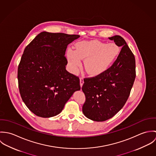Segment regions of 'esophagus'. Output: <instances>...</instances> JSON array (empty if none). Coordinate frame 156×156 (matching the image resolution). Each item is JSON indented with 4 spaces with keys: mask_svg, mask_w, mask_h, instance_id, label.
Instances as JSON below:
<instances>
[{
    "mask_svg": "<svg viewBox=\"0 0 156 156\" xmlns=\"http://www.w3.org/2000/svg\"><path fill=\"white\" fill-rule=\"evenodd\" d=\"M83 83H84L83 79L82 77H80V87H82Z\"/></svg>",
    "mask_w": 156,
    "mask_h": 156,
    "instance_id": "1",
    "label": "esophagus"
}]
</instances>
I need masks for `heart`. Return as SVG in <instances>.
<instances>
[{
    "label": "heart",
    "mask_w": 156,
    "mask_h": 156,
    "mask_svg": "<svg viewBox=\"0 0 156 156\" xmlns=\"http://www.w3.org/2000/svg\"><path fill=\"white\" fill-rule=\"evenodd\" d=\"M119 47L115 43L106 44L98 40L81 41L76 44V50L69 48L67 58L74 71L81 66V59H85V68L92 76L101 74L111 66L118 56Z\"/></svg>",
    "instance_id": "obj_1"
}]
</instances>
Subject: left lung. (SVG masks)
<instances>
[{
  "mask_svg": "<svg viewBox=\"0 0 156 156\" xmlns=\"http://www.w3.org/2000/svg\"><path fill=\"white\" fill-rule=\"evenodd\" d=\"M121 47L117 59L105 72L84 79L82 89L85 95L83 114L94 121L112 118L126 104L136 77L133 53L121 36L109 38Z\"/></svg>",
  "mask_w": 156,
  "mask_h": 156,
  "instance_id": "1",
  "label": "left lung"
}]
</instances>
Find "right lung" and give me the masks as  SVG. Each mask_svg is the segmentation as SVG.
<instances>
[{
  "label": "right lung",
  "mask_w": 156,
  "mask_h": 156,
  "mask_svg": "<svg viewBox=\"0 0 156 156\" xmlns=\"http://www.w3.org/2000/svg\"><path fill=\"white\" fill-rule=\"evenodd\" d=\"M79 35L43 32L24 48L18 67L19 91L27 108L37 116L50 118L63 110L80 79L66 69L67 45Z\"/></svg>",
  "instance_id": "obj_1"
}]
</instances>
